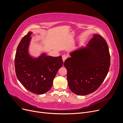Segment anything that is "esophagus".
<instances>
[{
    "mask_svg": "<svg viewBox=\"0 0 123 123\" xmlns=\"http://www.w3.org/2000/svg\"><path fill=\"white\" fill-rule=\"evenodd\" d=\"M67 56L66 55H62V61H63V62H65V60L67 58Z\"/></svg>",
    "mask_w": 123,
    "mask_h": 123,
    "instance_id": "34e87169",
    "label": "esophagus"
}]
</instances>
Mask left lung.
Returning a JSON list of instances; mask_svg holds the SVG:
<instances>
[{
	"instance_id": "1",
	"label": "left lung",
	"mask_w": 123,
	"mask_h": 123,
	"mask_svg": "<svg viewBox=\"0 0 123 123\" xmlns=\"http://www.w3.org/2000/svg\"><path fill=\"white\" fill-rule=\"evenodd\" d=\"M64 65L67 70L70 89L79 95H85L99 88L107 75L110 56L106 41L94 34L86 46L70 53Z\"/></svg>"
}]
</instances>
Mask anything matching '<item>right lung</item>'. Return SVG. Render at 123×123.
I'll return each mask as SVG.
<instances>
[{
  "mask_svg": "<svg viewBox=\"0 0 123 123\" xmlns=\"http://www.w3.org/2000/svg\"><path fill=\"white\" fill-rule=\"evenodd\" d=\"M32 32L22 38L15 58V68L18 80L29 91L43 94L52 86L53 81L63 62L61 56L53 57L42 53L33 57L29 52Z\"/></svg>",
  "mask_w": 123,
  "mask_h": 123,
  "instance_id": "add662e5",
  "label": "right lung"
}]
</instances>
